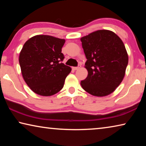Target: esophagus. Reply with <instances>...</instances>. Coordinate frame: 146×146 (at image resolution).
Masks as SVG:
<instances>
[{"label":"esophagus","mask_w":146,"mask_h":146,"mask_svg":"<svg viewBox=\"0 0 146 146\" xmlns=\"http://www.w3.org/2000/svg\"><path fill=\"white\" fill-rule=\"evenodd\" d=\"M80 68V66L79 65L78 66H77V67H73V69L74 70H78V69Z\"/></svg>","instance_id":"1"}]
</instances>
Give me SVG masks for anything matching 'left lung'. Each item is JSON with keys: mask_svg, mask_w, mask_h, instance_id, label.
Here are the masks:
<instances>
[{"mask_svg": "<svg viewBox=\"0 0 146 146\" xmlns=\"http://www.w3.org/2000/svg\"><path fill=\"white\" fill-rule=\"evenodd\" d=\"M87 61L88 76L82 88L91 95L104 97L113 93L124 77L128 55L123 42L106 29L93 32L80 38Z\"/></svg>", "mask_w": 146, "mask_h": 146, "instance_id": "8db88e82", "label": "left lung"}]
</instances>
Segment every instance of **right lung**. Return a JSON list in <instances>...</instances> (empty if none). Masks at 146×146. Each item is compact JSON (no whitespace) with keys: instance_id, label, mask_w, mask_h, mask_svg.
<instances>
[{"instance_id":"obj_1","label":"right lung","mask_w":146,"mask_h":146,"mask_svg":"<svg viewBox=\"0 0 146 146\" xmlns=\"http://www.w3.org/2000/svg\"><path fill=\"white\" fill-rule=\"evenodd\" d=\"M64 39L49 35L34 36L20 53L22 75L31 90L41 96H51L62 89L71 68L62 63Z\"/></svg>"}]
</instances>
